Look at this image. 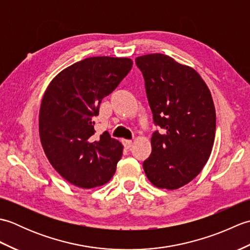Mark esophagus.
Instances as JSON below:
<instances>
[{
  "instance_id": "esophagus-1",
  "label": "esophagus",
  "mask_w": 250,
  "mask_h": 250,
  "mask_svg": "<svg viewBox=\"0 0 250 250\" xmlns=\"http://www.w3.org/2000/svg\"><path fill=\"white\" fill-rule=\"evenodd\" d=\"M122 143H124V146L125 148H130L132 146V141L131 140H122Z\"/></svg>"
}]
</instances>
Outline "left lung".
<instances>
[{"mask_svg": "<svg viewBox=\"0 0 250 250\" xmlns=\"http://www.w3.org/2000/svg\"><path fill=\"white\" fill-rule=\"evenodd\" d=\"M135 62L145 79L153 121L164 131L152 134V150L143 167L153 186L178 189L198 176L213 149V98L194 68L171 57L150 54Z\"/></svg>", "mask_w": 250, "mask_h": 250, "instance_id": "1", "label": "left lung"}]
</instances>
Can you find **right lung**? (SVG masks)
<instances>
[{"instance_id": "obj_1", "label": "right lung", "mask_w": 250, "mask_h": 250, "mask_svg": "<svg viewBox=\"0 0 250 250\" xmlns=\"http://www.w3.org/2000/svg\"><path fill=\"white\" fill-rule=\"evenodd\" d=\"M129 58L91 57L67 66L43 95L39 131L45 155L68 183L90 189L108 183L124 146L104 132L94 140L101 101L131 71Z\"/></svg>"}]
</instances>
